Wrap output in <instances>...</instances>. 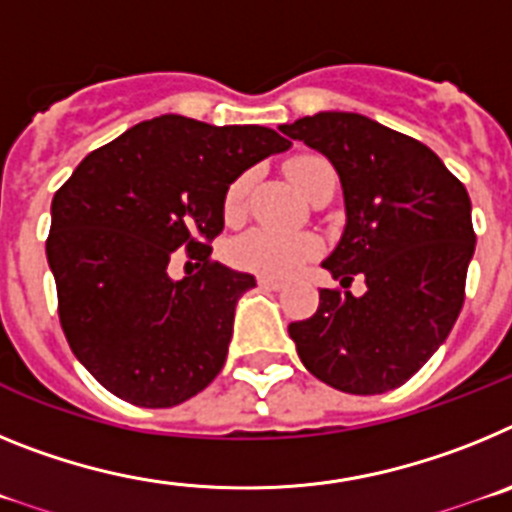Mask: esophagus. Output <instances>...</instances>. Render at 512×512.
I'll return each mask as SVG.
<instances>
[{
    "label": "esophagus",
    "instance_id": "obj_1",
    "mask_svg": "<svg viewBox=\"0 0 512 512\" xmlns=\"http://www.w3.org/2000/svg\"><path fill=\"white\" fill-rule=\"evenodd\" d=\"M256 282H259V287L274 289V292L284 289V282H279V279H274V277H259V279H256Z\"/></svg>",
    "mask_w": 512,
    "mask_h": 512
}]
</instances>
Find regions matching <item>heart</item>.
Here are the masks:
<instances>
[{
    "mask_svg": "<svg viewBox=\"0 0 512 512\" xmlns=\"http://www.w3.org/2000/svg\"><path fill=\"white\" fill-rule=\"evenodd\" d=\"M287 174L295 182V187L307 197L323 176L333 174V169H330L328 161H323L318 156H300L295 161H289ZM248 184H251L248 174L238 176L230 184L228 192H225V215H241L243 205H246ZM318 251L320 243L315 235L287 233V230L259 225V228H251L246 233H241L230 243L228 259L238 269L256 271V274H264V277H289L305 261H310L312 256H318Z\"/></svg>",
    "mask_w": 512,
    "mask_h": 512,
    "instance_id": "1",
    "label": "heart"
}]
</instances>
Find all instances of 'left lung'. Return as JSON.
<instances>
[{
    "mask_svg": "<svg viewBox=\"0 0 512 512\" xmlns=\"http://www.w3.org/2000/svg\"><path fill=\"white\" fill-rule=\"evenodd\" d=\"M284 135L338 171L346 228L323 269L366 292L320 289L315 315L289 323L307 372L348 395L408 382L446 341L464 305L477 235L464 184L420 140L356 112H318Z\"/></svg>",
    "mask_w": 512,
    "mask_h": 512,
    "instance_id": "obj_1",
    "label": "left lung"
}]
</instances>
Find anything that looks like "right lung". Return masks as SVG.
Returning a JSON list of instances; mask_svg holds the SVG:
<instances>
[{
  "mask_svg": "<svg viewBox=\"0 0 512 512\" xmlns=\"http://www.w3.org/2000/svg\"><path fill=\"white\" fill-rule=\"evenodd\" d=\"M292 146L261 125L161 115L89 153L51 205L45 253L76 359L120 400L174 408L220 374L235 302L256 279L210 261L225 192ZM176 247L203 261L176 283Z\"/></svg>",
  "mask_w": 512,
  "mask_h": 512,
  "instance_id": "right-lung-1",
  "label": "right lung"
}]
</instances>
